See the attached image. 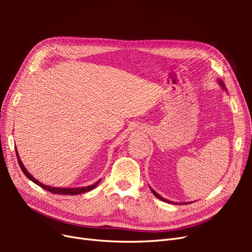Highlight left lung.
<instances>
[{
	"mask_svg": "<svg viewBox=\"0 0 252 252\" xmlns=\"http://www.w3.org/2000/svg\"><path fill=\"white\" fill-rule=\"evenodd\" d=\"M219 84H220V86H222V88H223V89H226V87H225V85H224V83H223L222 81H220V80H219ZM150 189H151V192H152V193H154V194H155V195H156V196L158 197V199H159V200H161V201H163V202H166V203H172V202H170V201H168V200H166V199H164V197H162V196H161V195H159L158 193H157V192L155 191V190H154V189H152L151 187H150ZM173 204H174V203H173ZM175 204H177V203H175Z\"/></svg>",
	"mask_w": 252,
	"mask_h": 252,
	"instance_id": "1",
	"label": "left lung"
}]
</instances>
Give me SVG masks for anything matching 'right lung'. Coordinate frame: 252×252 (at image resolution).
<instances>
[{
  "label": "right lung",
  "mask_w": 252,
  "mask_h": 252,
  "mask_svg": "<svg viewBox=\"0 0 252 252\" xmlns=\"http://www.w3.org/2000/svg\"><path fill=\"white\" fill-rule=\"evenodd\" d=\"M16 154H17V157H18V161H19V165H20V167H21V169H22L23 172H24V174L26 175V177H27L30 181H32V182L34 183V184L39 185V186L42 187L43 189L47 190V191L52 192V193H55V194H67V195L81 194V193H84V192L90 191L91 189H94L95 186H97L98 183L101 182V180H100V181H97L96 183H94V185L86 186V187H77V188H75V187H74V188H61V187H51V186H48V185H45V184H43V183H41V182L37 181L36 179H34V178L32 177V175L27 171V169L25 168L24 165H23V163H22V161H21V158H20V157H19L18 150H16Z\"/></svg>",
  "instance_id": "right-lung-1"
}]
</instances>
